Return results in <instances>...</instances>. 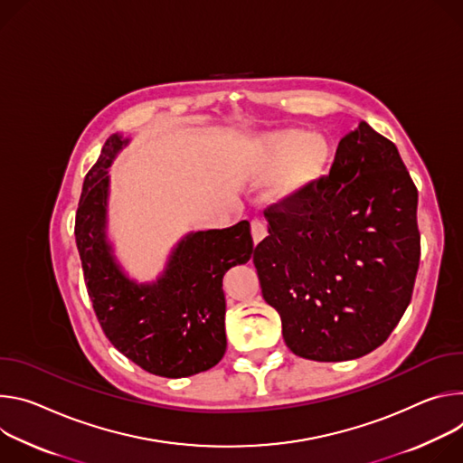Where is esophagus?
Here are the masks:
<instances>
[{"label": "esophagus", "instance_id": "obj_1", "mask_svg": "<svg viewBox=\"0 0 463 463\" xmlns=\"http://www.w3.org/2000/svg\"><path fill=\"white\" fill-rule=\"evenodd\" d=\"M250 230H251V237H253V242H255V244L261 242V241L269 235L267 224H265L263 221H260V219H253V221L250 222Z\"/></svg>", "mask_w": 463, "mask_h": 463}]
</instances>
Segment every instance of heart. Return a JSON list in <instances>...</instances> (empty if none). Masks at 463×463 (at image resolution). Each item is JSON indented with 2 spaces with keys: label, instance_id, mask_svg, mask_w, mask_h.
Returning a JSON list of instances; mask_svg holds the SVG:
<instances>
[{
  "label": "heart",
  "instance_id": "heart-1",
  "mask_svg": "<svg viewBox=\"0 0 463 463\" xmlns=\"http://www.w3.org/2000/svg\"><path fill=\"white\" fill-rule=\"evenodd\" d=\"M329 160V145L320 136L303 130L272 132L253 143L248 167L258 176H272L287 169L283 191L311 182Z\"/></svg>",
  "mask_w": 463,
  "mask_h": 463
}]
</instances>
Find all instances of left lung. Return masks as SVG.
<instances>
[{
  "instance_id": "obj_1",
  "label": "left lung",
  "mask_w": 463,
  "mask_h": 463,
  "mask_svg": "<svg viewBox=\"0 0 463 463\" xmlns=\"http://www.w3.org/2000/svg\"><path fill=\"white\" fill-rule=\"evenodd\" d=\"M265 217L253 265L288 349L340 363L384 344L412 299L421 255L418 189L397 146L363 121L340 139L329 176Z\"/></svg>"
}]
</instances>
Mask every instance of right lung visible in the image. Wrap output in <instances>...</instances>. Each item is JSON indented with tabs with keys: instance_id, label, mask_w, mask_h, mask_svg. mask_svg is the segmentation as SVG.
Wrapping results in <instances>:
<instances>
[{
	"instance_id": "1",
	"label": "right lung",
	"mask_w": 463,
	"mask_h": 463,
	"mask_svg": "<svg viewBox=\"0 0 463 463\" xmlns=\"http://www.w3.org/2000/svg\"><path fill=\"white\" fill-rule=\"evenodd\" d=\"M127 143L112 134L84 178L75 217L84 283L102 331L128 361L152 375L189 377L213 368L226 353L222 278L251 258L250 222L189 233L156 283L128 279L105 232L107 169Z\"/></svg>"
}]
</instances>
